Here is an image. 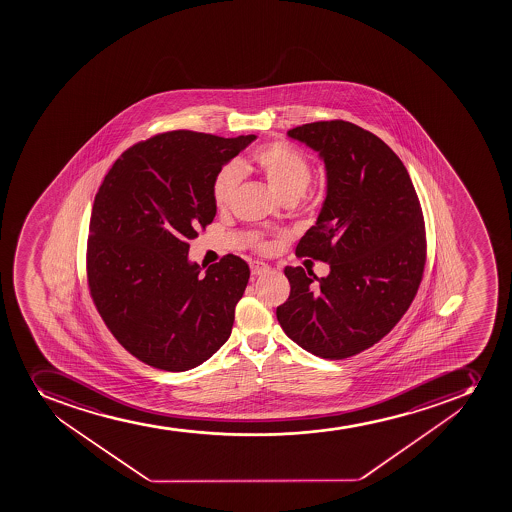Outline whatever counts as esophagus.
Masks as SVG:
<instances>
[{
	"instance_id": "obj_1",
	"label": "esophagus",
	"mask_w": 512,
	"mask_h": 512,
	"mask_svg": "<svg viewBox=\"0 0 512 512\" xmlns=\"http://www.w3.org/2000/svg\"><path fill=\"white\" fill-rule=\"evenodd\" d=\"M250 272H252L253 277H259V275L267 274L269 267L262 264V262H252V264H250Z\"/></svg>"
}]
</instances>
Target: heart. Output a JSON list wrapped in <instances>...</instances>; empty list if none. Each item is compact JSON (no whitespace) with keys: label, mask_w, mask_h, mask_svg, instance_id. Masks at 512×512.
Returning <instances> with one entry per match:
<instances>
[{"label":"heart","mask_w":512,"mask_h":512,"mask_svg":"<svg viewBox=\"0 0 512 512\" xmlns=\"http://www.w3.org/2000/svg\"><path fill=\"white\" fill-rule=\"evenodd\" d=\"M240 170L257 173L280 200L292 203L294 207L304 200V192L312 178V165L307 155L284 140H275L257 148L247 162L240 165ZM238 182L240 172L235 165H223L215 173L212 200L218 210H227L232 205ZM250 243L255 250H264L267 245L259 235H252Z\"/></svg>","instance_id":"obj_1"}]
</instances>
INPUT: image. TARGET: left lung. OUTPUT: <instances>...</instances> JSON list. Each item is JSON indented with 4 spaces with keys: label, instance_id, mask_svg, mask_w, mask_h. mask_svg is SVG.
<instances>
[{
    "label": "left lung",
    "instance_id": "8db88e82",
    "mask_svg": "<svg viewBox=\"0 0 512 512\" xmlns=\"http://www.w3.org/2000/svg\"><path fill=\"white\" fill-rule=\"evenodd\" d=\"M287 133L324 158L327 198L295 255L329 264L330 274L285 267L290 295L277 319L310 354L347 359L384 339L417 295L427 259L422 207L404 163L374 133L344 120Z\"/></svg>",
    "mask_w": 512,
    "mask_h": 512
}]
</instances>
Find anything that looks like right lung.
Listing matches in <instances>:
<instances>
[{
    "mask_svg": "<svg viewBox=\"0 0 512 512\" xmlns=\"http://www.w3.org/2000/svg\"><path fill=\"white\" fill-rule=\"evenodd\" d=\"M255 135L158 133L113 163L93 202L87 282L123 349L168 372L193 369L230 337L250 270L233 253L188 262L190 238L213 222L212 182Z\"/></svg>",
    "mask_w": 512,
    "mask_h": 512,
    "instance_id": "add662e5",
    "label": "right lung"
}]
</instances>
